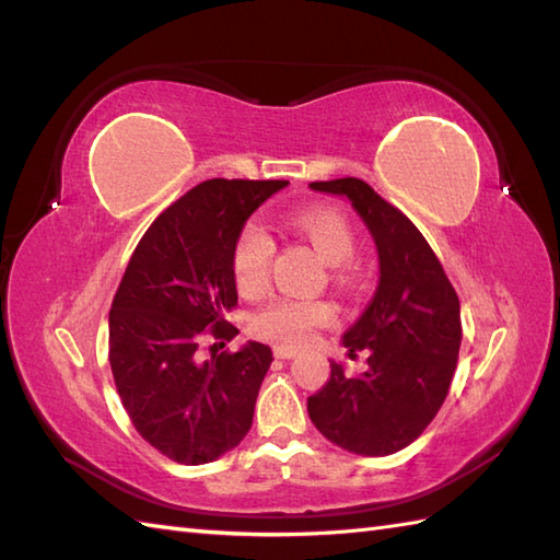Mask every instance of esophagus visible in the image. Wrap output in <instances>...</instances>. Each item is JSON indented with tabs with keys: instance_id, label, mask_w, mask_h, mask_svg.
<instances>
[{
	"instance_id": "1",
	"label": "esophagus",
	"mask_w": 560,
	"mask_h": 560,
	"mask_svg": "<svg viewBox=\"0 0 560 560\" xmlns=\"http://www.w3.org/2000/svg\"><path fill=\"white\" fill-rule=\"evenodd\" d=\"M273 355H277V359H295L299 351L291 349V347H273Z\"/></svg>"
}]
</instances>
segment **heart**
<instances>
[{"mask_svg":"<svg viewBox=\"0 0 560 560\" xmlns=\"http://www.w3.org/2000/svg\"><path fill=\"white\" fill-rule=\"evenodd\" d=\"M289 225L311 243V247L327 265L337 269L339 277H347V261L355 249V231L339 209L305 207L291 213ZM271 255L273 245L265 229H259L257 223L243 225V231L237 233L233 243L231 269L235 289L245 299H255L267 289ZM331 319H335V311H331L329 303L283 295V299H273L261 307L249 327L259 339L281 343V347H299L311 337L313 329L329 325Z\"/></svg>","mask_w":560,"mask_h":560,"instance_id":"obj_1","label":"heart"}]
</instances>
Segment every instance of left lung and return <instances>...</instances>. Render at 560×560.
I'll list each match as a JSON object with an SVG mask.
<instances>
[{
  "label": "left lung",
  "mask_w": 560,
  "mask_h": 560,
  "mask_svg": "<svg viewBox=\"0 0 560 560\" xmlns=\"http://www.w3.org/2000/svg\"><path fill=\"white\" fill-rule=\"evenodd\" d=\"M311 189L351 201L375 241L380 281L341 339L349 355L368 351L365 373L329 361L331 375L307 397V413L329 443L385 457L413 443L443 407L462 343L459 299L421 231L371 185L339 177Z\"/></svg>",
  "instance_id": "obj_1"
}]
</instances>
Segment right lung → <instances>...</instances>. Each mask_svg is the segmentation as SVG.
I'll list each match as a JSON object with an SVG mask.
<instances>
[{
	"label": "right lung",
	"mask_w": 560,
	"mask_h": 560,
	"mask_svg": "<svg viewBox=\"0 0 560 560\" xmlns=\"http://www.w3.org/2000/svg\"><path fill=\"white\" fill-rule=\"evenodd\" d=\"M289 180H213L189 189L141 237L117 289L108 347L117 395L139 435L180 464H207L253 425L271 349L247 341L219 351L237 291L233 243L245 221ZM218 339L201 362L200 339Z\"/></svg>",
	"instance_id": "right-lung-1"
}]
</instances>
